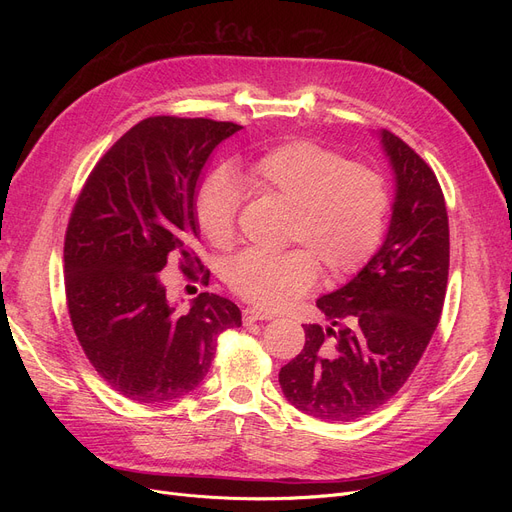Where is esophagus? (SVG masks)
Masks as SVG:
<instances>
[{
    "instance_id": "34e87169",
    "label": "esophagus",
    "mask_w": 512,
    "mask_h": 512,
    "mask_svg": "<svg viewBox=\"0 0 512 512\" xmlns=\"http://www.w3.org/2000/svg\"><path fill=\"white\" fill-rule=\"evenodd\" d=\"M263 319H272V315L265 313V311H259L255 307H247L245 311H242V321H245L247 326L255 324V321H263Z\"/></svg>"
}]
</instances>
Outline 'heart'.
<instances>
[{"label":"heart","mask_w":512,"mask_h":512,"mask_svg":"<svg viewBox=\"0 0 512 512\" xmlns=\"http://www.w3.org/2000/svg\"><path fill=\"white\" fill-rule=\"evenodd\" d=\"M245 182L257 195L292 205L286 240L303 247L282 253L249 249L226 267L234 294L278 311L313 288L319 263L332 276L351 274L371 257L384 232L390 195L384 178L311 141H290L247 166ZM238 184L226 170L211 172L195 199V220L215 249L236 238Z\"/></svg>","instance_id":"obj_1"}]
</instances>
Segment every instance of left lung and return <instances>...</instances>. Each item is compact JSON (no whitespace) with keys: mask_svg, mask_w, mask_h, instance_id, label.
I'll use <instances>...</instances> for the list:
<instances>
[{"mask_svg":"<svg viewBox=\"0 0 512 512\" xmlns=\"http://www.w3.org/2000/svg\"><path fill=\"white\" fill-rule=\"evenodd\" d=\"M380 141L394 172L392 218L363 270L317 299L330 326H305V346L280 369L290 405L321 421H355L405 386L438 328L450 238L440 182L390 130Z\"/></svg>","mask_w":512,"mask_h":512,"instance_id":"1","label":"left lung"}]
</instances>
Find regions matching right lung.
Masks as SVG:
<instances>
[{"instance_id":"obj_1","label":"right lung","mask_w":512,"mask_h":512,"mask_svg":"<svg viewBox=\"0 0 512 512\" xmlns=\"http://www.w3.org/2000/svg\"><path fill=\"white\" fill-rule=\"evenodd\" d=\"M242 126L153 116L134 124L89 174L64 242L66 303L95 371L118 394L157 405L193 392L240 309L201 292L188 311L166 297L172 261L191 276L197 182L211 151Z\"/></svg>"}]
</instances>
